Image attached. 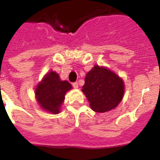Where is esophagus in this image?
<instances>
[{
	"mask_svg": "<svg viewBox=\"0 0 160 160\" xmlns=\"http://www.w3.org/2000/svg\"><path fill=\"white\" fill-rule=\"evenodd\" d=\"M72 85H73V87L74 89H78V83L77 82H73Z\"/></svg>",
	"mask_w": 160,
	"mask_h": 160,
	"instance_id": "34e87169",
	"label": "esophagus"
}]
</instances>
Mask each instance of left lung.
Segmentation results:
<instances>
[{
	"label": "left lung",
	"mask_w": 160,
	"mask_h": 160,
	"mask_svg": "<svg viewBox=\"0 0 160 160\" xmlns=\"http://www.w3.org/2000/svg\"><path fill=\"white\" fill-rule=\"evenodd\" d=\"M82 91L93 111L104 113L115 108L122 101L124 82L107 68L94 66L87 73Z\"/></svg>",
	"instance_id": "8db88e82"
}]
</instances>
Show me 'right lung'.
<instances>
[{
    "mask_svg": "<svg viewBox=\"0 0 160 160\" xmlns=\"http://www.w3.org/2000/svg\"><path fill=\"white\" fill-rule=\"evenodd\" d=\"M72 88L67 81H62L56 72L50 71L37 86L35 94L38 102L45 111L58 114L65 95Z\"/></svg>",
    "mask_w": 160,
    "mask_h": 160,
    "instance_id": "right-lung-1",
    "label": "right lung"
}]
</instances>
